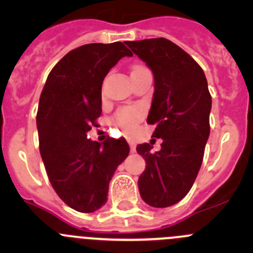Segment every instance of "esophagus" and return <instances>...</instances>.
Instances as JSON below:
<instances>
[{
	"mask_svg": "<svg viewBox=\"0 0 253 253\" xmlns=\"http://www.w3.org/2000/svg\"><path fill=\"white\" fill-rule=\"evenodd\" d=\"M129 149H131V153L136 152V143L129 142Z\"/></svg>",
	"mask_w": 253,
	"mask_h": 253,
	"instance_id": "1",
	"label": "esophagus"
}]
</instances>
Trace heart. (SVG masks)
<instances>
[{"label": "heart", "instance_id": "heart-1", "mask_svg": "<svg viewBox=\"0 0 253 253\" xmlns=\"http://www.w3.org/2000/svg\"><path fill=\"white\" fill-rule=\"evenodd\" d=\"M138 68V67H136ZM142 112L137 108H124L115 115V121L124 131L131 132L134 128L138 120L141 119Z\"/></svg>", "mask_w": 253, "mask_h": 253}]
</instances>
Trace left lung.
I'll return each instance as SVG.
<instances>
[{
	"mask_svg": "<svg viewBox=\"0 0 253 253\" xmlns=\"http://www.w3.org/2000/svg\"><path fill=\"white\" fill-rule=\"evenodd\" d=\"M154 76V94L147 122L162 149L137 145L145 160L138 178L142 200L155 208L180 202L192 187L202 165L211 126V96L201 66L164 38L126 42Z\"/></svg>",
	"mask_w": 253,
	"mask_h": 253,
	"instance_id": "left-lung-1",
	"label": "left lung"
}]
</instances>
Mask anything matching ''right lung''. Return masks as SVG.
I'll return each mask as SVG.
<instances>
[{"label": "right lung", "mask_w": 253, "mask_h": 253, "mask_svg": "<svg viewBox=\"0 0 253 253\" xmlns=\"http://www.w3.org/2000/svg\"><path fill=\"white\" fill-rule=\"evenodd\" d=\"M125 56L122 42L86 44L55 65L42 91L37 114L39 149L58 197L82 213L108 201L109 182L129 153L125 138L101 143L86 138L101 115V85Z\"/></svg>", "instance_id": "right-lung-1"}]
</instances>
